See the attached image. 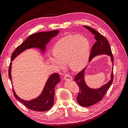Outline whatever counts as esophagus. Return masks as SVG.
Returning <instances> with one entry per match:
<instances>
[{"instance_id": "esophagus-1", "label": "esophagus", "mask_w": 128, "mask_h": 128, "mask_svg": "<svg viewBox=\"0 0 128 128\" xmlns=\"http://www.w3.org/2000/svg\"><path fill=\"white\" fill-rule=\"evenodd\" d=\"M64 79L66 81H71L72 80V78L68 74H66L64 77Z\"/></svg>"}]
</instances>
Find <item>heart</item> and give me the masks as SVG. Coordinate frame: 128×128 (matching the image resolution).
I'll return each mask as SVG.
<instances>
[{"instance_id":"heart-1","label":"heart","mask_w":128,"mask_h":128,"mask_svg":"<svg viewBox=\"0 0 128 128\" xmlns=\"http://www.w3.org/2000/svg\"><path fill=\"white\" fill-rule=\"evenodd\" d=\"M90 54V43L83 36L69 35L59 40L53 47V53L47 55V61L58 69L64 68L66 62L69 68L79 70L87 64Z\"/></svg>"}]
</instances>
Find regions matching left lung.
<instances>
[{"instance_id":"8db88e82","label":"left lung","mask_w":128,"mask_h":128,"mask_svg":"<svg viewBox=\"0 0 128 128\" xmlns=\"http://www.w3.org/2000/svg\"><path fill=\"white\" fill-rule=\"evenodd\" d=\"M83 26L92 33L96 40V43L93 45L91 51L89 62H90L94 57L104 54L110 56L112 62V71L110 81L100 88H92L87 86L84 78L86 68L82 70L75 76L74 81L76 82L80 89V92L77 96V101L82 106L88 107L95 104L102 100L113 82V57L110 44L106 38L93 28L88 26Z\"/></svg>"}]
</instances>
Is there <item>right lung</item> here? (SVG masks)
Wrapping results in <instances>:
<instances>
[{
  "instance_id": "obj_1",
  "label": "right lung",
  "mask_w": 128,
  "mask_h": 128,
  "mask_svg": "<svg viewBox=\"0 0 128 128\" xmlns=\"http://www.w3.org/2000/svg\"><path fill=\"white\" fill-rule=\"evenodd\" d=\"M59 30H55L46 32H41L30 36L14 50L12 55L11 60L12 61L24 51L30 48H36L39 49L42 53L45 54L46 44L52 38L57 36ZM12 65V62L9 65L8 75L9 78L12 82L11 75ZM60 82V78L58 73L51 74L47 80L45 86L40 96L30 101H26L20 98L16 94L14 88L13 93L15 98L29 109L39 112L47 111L53 106L55 87Z\"/></svg>"
}]
</instances>
